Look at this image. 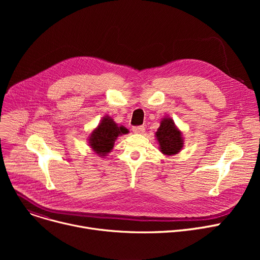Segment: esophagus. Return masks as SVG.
<instances>
[{
    "mask_svg": "<svg viewBox=\"0 0 260 260\" xmlns=\"http://www.w3.org/2000/svg\"><path fill=\"white\" fill-rule=\"evenodd\" d=\"M144 131H145V128H144V126H142V125L134 126V127H133V132H134L135 134H143Z\"/></svg>",
    "mask_w": 260,
    "mask_h": 260,
    "instance_id": "1",
    "label": "esophagus"
}]
</instances>
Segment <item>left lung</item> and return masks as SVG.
<instances>
[{
  "mask_svg": "<svg viewBox=\"0 0 260 260\" xmlns=\"http://www.w3.org/2000/svg\"><path fill=\"white\" fill-rule=\"evenodd\" d=\"M156 139L159 143V149L162 154L173 156L178 154L183 147L182 133L175 125L171 118H163L160 126L156 132Z\"/></svg>",
  "mask_w": 260,
  "mask_h": 260,
  "instance_id": "obj_1",
  "label": "left lung"
}]
</instances>
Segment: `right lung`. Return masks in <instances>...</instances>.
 Wrapping results in <instances>:
<instances>
[{
  "label": "right lung",
  "mask_w": 260,
  "mask_h": 260,
  "mask_svg": "<svg viewBox=\"0 0 260 260\" xmlns=\"http://www.w3.org/2000/svg\"><path fill=\"white\" fill-rule=\"evenodd\" d=\"M128 131L124 126H118L117 123L109 117L105 116L89 135V146L100 157L106 156L112 151L116 139L119 136L127 134Z\"/></svg>",
  "instance_id": "add662e5"
}]
</instances>
